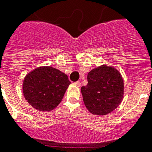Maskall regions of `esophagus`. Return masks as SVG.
Wrapping results in <instances>:
<instances>
[{"label":"esophagus","instance_id":"esophagus-1","mask_svg":"<svg viewBox=\"0 0 152 152\" xmlns=\"http://www.w3.org/2000/svg\"><path fill=\"white\" fill-rule=\"evenodd\" d=\"M74 85H76V86H79V87H80V86H81V83H80V81H77V82L74 83Z\"/></svg>","mask_w":152,"mask_h":152}]
</instances>
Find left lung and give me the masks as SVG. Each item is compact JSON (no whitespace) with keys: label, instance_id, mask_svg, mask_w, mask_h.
I'll return each instance as SVG.
<instances>
[{"label":"left lung","instance_id":"1","mask_svg":"<svg viewBox=\"0 0 152 152\" xmlns=\"http://www.w3.org/2000/svg\"><path fill=\"white\" fill-rule=\"evenodd\" d=\"M88 83L81 87L84 104L93 114L106 115L121 104L124 97V80L118 70L109 66L92 69Z\"/></svg>","mask_w":152,"mask_h":152}]
</instances>
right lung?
<instances>
[{"label": "right lung", "instance_id": "right-lung-1", "mask_svg": "<svg viewBox=\"0 0 152 152\" xmlns=\"http://www.w3.org/2000/svg\"><path fill=\"white\" fill-rule=\"evenodd\" d=\"M70 83L66 74L52 66H42L25 76L23 94L32 107L50 111L62 101Z\"/></svg>", "mask_w": 152, "mask_h": 152}]
</instances>
